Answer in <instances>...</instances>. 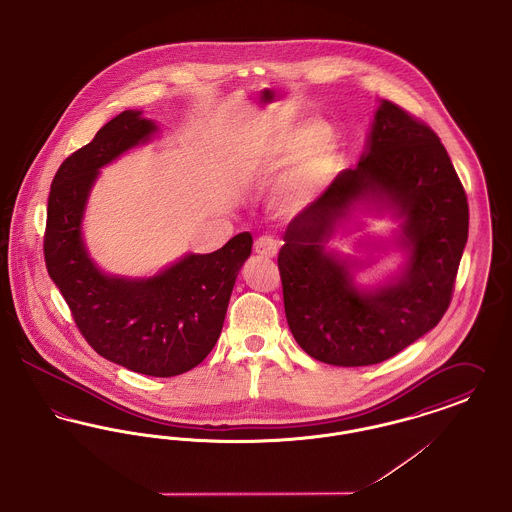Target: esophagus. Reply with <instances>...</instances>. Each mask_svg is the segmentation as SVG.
Masks as SVG:
<instances>
[{
	"label": "esophagus",
	"instance_id": "34e87169",
	"mask_svg": "<svg viewBox=\"0 0 512 512\" xmlns=\"http://www.w3.org/2000/svg\"><path fill=\"white\" fill-rule=\"evenodd\" d=\"M255 253L265 257V259H272L278 253V241L274 240L272 236H261L259 240L255 241Z\"/></svg>",
	"mask_w": 512,
	"mask_h": 512
}]
</instances>
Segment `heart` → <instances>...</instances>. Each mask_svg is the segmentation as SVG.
<instances>
[{
    "label": "heart",
    "mask_w": 512,
    "mask_h": 512,
    "mask_svg": "<svg viewBox=\"0 0 512 512\" xmlns=\"http://www.w3.org/2000/svg\"><path fill=\"white\" fill-rule=\"evenodd\" d=\"M286 172L272 189V207L282 214L309 209L331 185L340 170V147L332 133L315 120L290 121L272 129L251 151V164L259 178L280 168Z\"/></svg>",
    "instance_id": "b5f03b06"
}]
</instances>
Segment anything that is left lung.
I'll list each match as a JSON object with an SVG mask.
<instances>
[{"label":"left lung","instance_id":"8db88e82","mask_svg":"<svg viewBox=\"0 0 512 512\" xmlns=\"http://www.w3.org/2000/svg\"><path fill=\"white\" fill-rule=\"evenodd\" d=\"M389 215L391 239L366 242L398 250L403 263L387 279L360 283V262L332 250L336 233ZM468 241V201L439 137L402 108L379 100L354 170L284 232L278 269L288 327L311 358L361 367L389 360L437 327L451 303Z\"/></svg>","mask_w":512,"mask_h":512}]
</instances>
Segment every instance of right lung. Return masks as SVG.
<instances>
[{"instance_id":"add662e5","label":"right lung","mask_w":512,"mask_h":512,"mask_svg":"<svg viewBox=\"0 0 512 512\" xmlns=\"http://www.w3.org/2000/svg\"><path fill=\"white\" fill-rule=\"evenodd\" d=\"M158 123L143 110L108 121L58 170L48 197L44 257L92 348L141 375L174 377L209 356L253 238L241 232L212 253H185L152 276L104 272L91 257L83 220L100 170L151 143Z\"/></svg>"}]
</instances>
